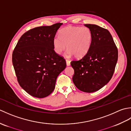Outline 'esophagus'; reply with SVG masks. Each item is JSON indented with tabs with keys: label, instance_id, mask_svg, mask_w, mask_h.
Returning <instances> with one entry per match:
<instances>
[{
	"label": "esophagus",
	"instance_id": "1",
	"mask_svg": "<svg viewBox=\"0 0 131 131\" xmlns=\"http://www.w3.org/2000/svg\"><path fill=\"white\" fill-rule=\"evenodd\" d=\"M66 65H67V66L70 65V60H66Z\"/></svg>",
	"mask_w": 131,
	"mask_h": 131
}]
</instances>
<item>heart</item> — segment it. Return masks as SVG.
Instances as JSON below:
<instances>
[{
  "label": "heart",
  "mask_w": 131,
  "mask_h": 131,
  "mask_svg": "<svg viewBox=\"0 0 131 131\" xmlns=\"http://www.w3.org/2000/svg\"><path fill=\"white\" fill-rule=\"evenodd\" d=\"M93 40V34L88 27L68 26L60 30L59 37L53 39L54 51L60 54L67 47L66 57L74 55L78 58L87 54Z\"/></svg>",
  "instance_id": "obj_1"
}]
</instances>
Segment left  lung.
Here are the masks:
<instances>
[{
  "mask_svg": "<svg viewBox=\"0 0 131 131\" xmlns=\"http://www.w3.org/2000/svg\"><path fill=\"white\" fill-rule=\"evenodd\" d=\"M92 32L93 40L85 56L73 60V82L84 92L99 90L110 81L118 61V51L113 37L107 29L96 25L85 24Z\"/></svg>",
  "mask_w": 131,
  "mask_h": 131,
  "instance_id": "left-lung-1",
  "label": "left lung"
}]
</instances>
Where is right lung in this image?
<instances>
[{
	"mask_svg": "<svg viewBox=\"0 0 131 131\" xmlns=\"http://www.w3.org/2000/svg\"><path fill=\"white\" fill-rule=\"evenodd\" d=\"M62 23L43 26L25 32L12 53V63L19 85L30 95L44 98L53 91L66 61L55 52L53 39Z\"/></svg>",
	"mask_w": 131,
	"mask_h": 131,
	"instance_id": "1",
	"label": "right lung"
}]
</instances>
